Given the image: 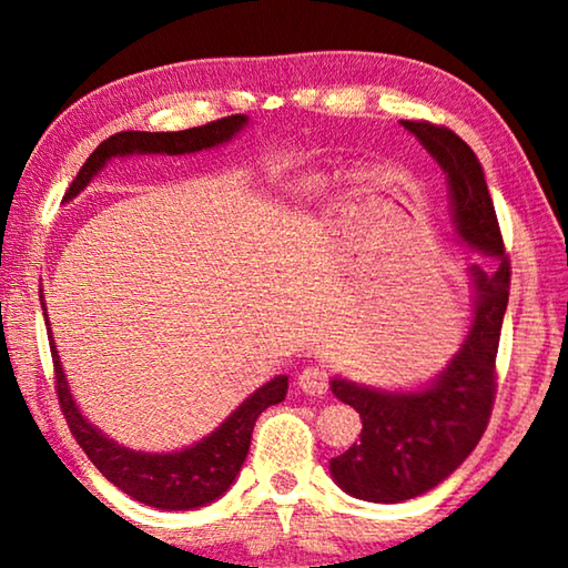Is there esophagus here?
I'll return each instance as SVG.
<instances>
[{
  "label": "esophagus",
  "mask_w": 568,
  "mask_h": 568,
  "mask_svg": "<svg viewBox=\"0 0 568 568\" xmlns=\"http://www.w3.org/2000/svg\"><path fill=\"white\" fill-rule=\"evenodd\" d=\"M297 388L307 393V396H323L328 390V373L318 368V365H307L297 376Z\"/></svg>",
  "instance_id": "esophagus-1"
}]
</instances>
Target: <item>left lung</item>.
I'll return each instance as SVG.
<instances>
[{
	"label": "left lung",
	"instance_id": "obj_1",
	"mask_svg": "<svg viewBox=\"0 0 568 568\" xmlns=\"http://www.w3.org/2000/svg\"><path fill=\"white\" fill-rule=\"evenodd\" d=\"M418 138L450 190L458 237L496 257V267H470L474 323L460 351L420 390L390 393L333 378L335 398L363 418L361 440L331 458V474L345 494L373 504H400L430 491L464 464L484 436L496 398V353L511 287L501 227L476 152L456 132L426 120H400Z\"/></svg>",
	"mask_w": 568,
	"mask_h": 568
}]
</instances>
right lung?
Returning <instances> with one entry per match:
<instances>
[{
  "mask_svg": "<svg viewBox=\"0 0 568 568\" xmlns=\"http://www.w3.org/2000/svg\"><path fill=\"white\" fill-rule=\"evenodd\" d=\"M247 124L245 114H230V118L207 122L203 128H190L180 132H118L102 142L84 162L82 170L77 172L70 190L64 192V203L80 195L90 185V180L108 165L112 158L124 155H185V152H200L223 145L233 140ZM44 323L47 307L40 291ZM50 348L54 361V393L60 400V408L67 418L72 436L88 458L98 466L100 474L132 496L134 501L162 508V511H190V508L205 506L215 498L223 496L233 486L240 466L250 450V438L257 416L265 408L285 400L287 376H277L263 388H257L253 396L240 403L230 416L220 423L213 434L197 440L195 446L172 450V454H142V450H130L112 438L94 428L92 423L82 416L80 408L64 381V371L57 355V345L50 333Z\"/></svg>",
  "mask_w": 568,
  "mask_h": 568,
  "instance_id": "right-lung-1",
  "label": "right lung"
}]
</instances>
